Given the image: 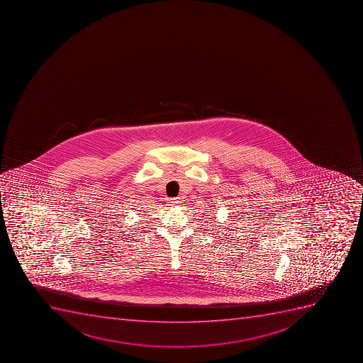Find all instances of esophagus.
<instances>
[{"instance_id": "34e87169", "label": "esophagus", "mask_w": 363, "mask_h": 363, "mask_svg": "<svg viewBox=\"0 0 363 363\" xmlns=\"http://www.w3.org/2000/svg\"><path fill=\"white\" fill-rule=\"evenodd\" d=\"M169 203L171 206H178L180 203V200L178 198L169 199Z\"/></svg>"}]
</instances>
